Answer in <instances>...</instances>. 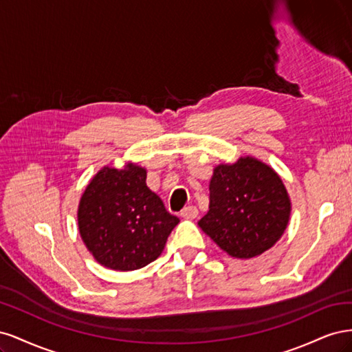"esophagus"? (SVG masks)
I'll return each instance as SVG.
<instances>
[{
	"instance_id": "1",
	"label": "esophagus",
	"mask_w": 352,
	"mask_h": 352,
	"mask_svg": "<svg viewBox=\"0 0 352 352\" xmlns=\"http://www.w3.org/2000/svg\"><path fill=\"white\" fill-rule=\"evenodd\" d=\"M180 216H182L184 219H195L198 216V210L194 206H189L180 211Z\"/></svg>"
}]
</instances>
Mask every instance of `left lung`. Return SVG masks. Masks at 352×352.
<instances>
[{
	"label": "left lung",
	"instance_id": "1",
	"mask_svg": "<svg viewBox=\"0 0 352 352\" xmlns=\"http://www.w3.org/2000/svg\"><path fill=\"white\" fill-rule=\"evenodd\" d=\"M291 214L280 177L251 157L220 164L210 182V207L198 225L232 257L251 258L276 243Z\"/></svg>",
	"mask_w": 352,
	"mask_h": 352
}]
</instances>
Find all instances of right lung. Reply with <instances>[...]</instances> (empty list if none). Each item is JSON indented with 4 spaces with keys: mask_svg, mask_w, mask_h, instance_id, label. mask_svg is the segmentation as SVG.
Segmentation results:
<instances>
[{
    "mask_svg": "<svg viewBox=\"0 0 352 352\" xmlns=\"http://www.w3.org/2000/svg\"><path fill=\"white\" fill-rule=\"evenodd\" d=\"M146 172L131 164L105 167L80 198V236L100 264L113 270H136L164 250L179 219L145 184Z\"/></svg>",
    "mask_w": 352,
    "mask_h": 352,
    "instance_id": "1",
    "label": "right lung"
}]
</instances>
